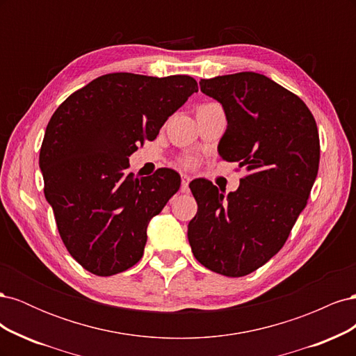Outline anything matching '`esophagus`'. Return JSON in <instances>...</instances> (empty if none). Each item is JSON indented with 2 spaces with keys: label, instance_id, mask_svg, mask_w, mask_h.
I'll use <instances>...</instances> for the list:
<instances>
[{
  "label": "esophagus",
  "instance_id": "34e87169",
  "mask_svg": "<svg viewBox=\"0 0 356 356\" xmlns=\"http://www.w3.org/2000/svg\"><path fill=\"white\" fill-rule=\"evenodd\" d=\"M190 179H191V178H190L188 175H182V177H181V188L184 190V191H186V190H188Z\"/></svg>",
  "mask_w": 356,
  "mask_h": 356
}]
</instances>
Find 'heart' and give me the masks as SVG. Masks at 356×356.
<instances>
[{
	"instance_id": "1",
	"label": "heart",
	"mask_w": 356,
	"mask_h": 356,
	"mask_svg": "<svg viewBox=\"0 0 356 356\" xmlns=\"http://www.w3.org/2000/svg\"><path fill=\"white\" fill-rule=\"evenodd\" d=\"M181 166H182V168H187V169H193V168L196 166V160L191 159V157L182 159V160H181Z\"/></svg>"
}]
</instances>
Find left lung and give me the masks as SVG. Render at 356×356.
Masks as SVG:
<instances>
[{
	"label": "left lung",
	"mask_w": 356,
	"mask_h": 356,
	"mask_svg": "<svg viewBox=\"0 0 356 356\" xmlns=\"http://www.w3.org/2000/svg\"><path fill=\"white\" fill-rule=\"evenodd\" d=\"M200 90L227 115L221 159L238 161L246 175L229 195L211 181L191 182L197 213L188 222V242L209 270L241 277L281 251L307 204L319 168V134L307 105L263 74L203 79Z\"/></svg>",
	"instance_id": "8db88e82"
}]
</instances>
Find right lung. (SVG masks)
Segmentation results:
<instances>
[{"instance_id": "obj_1", "label": "right lung", "mask_w": 356, "mask_h": 356, "mask_svg": "<svg viewBox=\"0 0 356 356\" xmlns=\"http://www.w3.org/2000/svg\"><path fill=\"white\" fill-rule=\"evenodd\" d=\"M197 90L190 75L113 72L70 95L53 113L40 149L44 196L63 245L88 272L113 276L143 258L147 225L181 178L166 168L135 178L127 172L129 156L156 139Z\"/></svg>"}]
</instances>
